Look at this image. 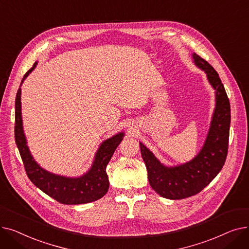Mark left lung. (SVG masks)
Wrapping results in <instances>:
<instances>
[{"instance_id": "left-lung-1", "label": "left lung", "mask_w": 249, "mask_h": 249, "mask_svg": "<svg viewBox=\"0 0 249 249\" xmlns=\"http://www.w3.org/2000/svg\"><path fill=\"white\" fill-rule=\"evenodd\" d=\"M193 57L195 63L206 71L209 82L216 89V108L203 149L192 161L167 168L139 143L151 188L161 197L172 200L185 199L199 194L219 174L228 153L231 114L226 90L210 63L196 53Z\"/></svg>"}]
</instances>
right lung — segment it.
I'll use <instances>...</instances> for the list:
<instances>
[{"label": "right lung", "mask_w": 249, "mask_h": 249, "mask_svg": "<svg viewBox=\"0 0 249 249\" xmlns=\"http://www.w3.org/2000/svg\"><path fill=\"white\" fill-rule=\"evenodd\" d=\"M35 67L36 63H34L33 67L25 73L24 78L34 70ZM122 139L123 133H119L103 142L96 154L93 166L89 173L81 178H69L50 174L34 161L27 145H26L21 118V89H18L15 101V141L25 167V172L37 188L61 204L77 205L90 203L105 196L109 189L106 166Z\"/></svg>", "instance_id": "add662e5"}]
</instances>
